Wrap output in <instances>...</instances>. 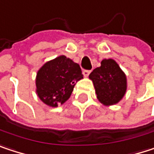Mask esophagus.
<instances>
[{
  "label": "esophagus",
  "mask_w": 154,
  "mask_h": 154,
  "mask_svg": "<svg viewBox=\"0 0 154 154\" xmlns=\"http://www.w3.org/2000/svg\"><path fill=\"white\" fill-rule=\"evenodd\" d=\"M82 73H83L84 77H88L89 75V73H90V71L89 70H83L82 71Z\"/></svg>",
  "instance_id": "obj_1"
}]
</instances>
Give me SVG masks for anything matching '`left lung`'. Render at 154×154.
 Instances as JSON below:
<instances>
[{
    "instance_id": "obj_1",
    "label": "left lung",
    "mask_w": 154,
    "mask_h": 154,
    "mask_svg": "<svg viewBox=\"0 0 154 154\" xmlns=\"http://www.w3.org/2000/svg\"><path fill=\"white\" fill-rule=\"evenodd\" d=\"M93 82L97 99L105 106L120 102L127 90V78L123 71L113 59H104L101 66L89 74Z\"/></svg>"
}]
</instances>
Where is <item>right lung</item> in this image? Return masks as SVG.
I'll list each match as a JSON object with an SVG mask.
<instances>
[{
  "label": "right lung",
  "instance_id": "add662e5",
  "mask_svg": "<svg viewBox=\"0 0 154 154\" xmlns=\"http://www.w3.org/2000/svg\"><path fill=\"white\" fill-rule=\"evenodd\" d=\"M83 79L80 66L66 56L45 63L36 75V93L48 106L57 107L67 101L76 82Z\"/></svg>",
  "mask_w": 154,
  "mask_h": 154
}]
</instances>
